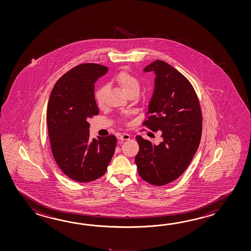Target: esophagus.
<instances>
[{"mask_svg":"<svg viewBox=\"0 0 251 251\" xmlns=\"http://www.w3.org/2000/svg\"><path fill=\"white\" fill-rule=\"evenodd\" d=\"M130 137H131V135L128 134V133H120V134L118 135V139H119L120 141H126V140H129Z\"/></svg>","mask_w":251,"mask_h":251,"instance_id":"34e87169","label":"esophagus"}]
</instances>
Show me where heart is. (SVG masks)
Returning a JSON list of instances; mask_svg holds the SVG:
<instances>
[{
    "label": "heart",
    "mask_w": 251,
    "mask_h": 251,
    "mask_svg": "<svg viewBox=\"0 0 251 251\" xmlns=\"http://www.w3.org/2000/svg\"><path fill=\"white\" fill-rule=\"evenodd\" d=\"M116 81L127 95L134 91L138 92L139 89H140V82H139L138 79L126 71L120 72L116 76ZM105 93H106L105 86H100V88H98L94 93V98H95L97 105L100 107L104 106Z\"/></svg>",
    "instance_id": "heart-1"
}]
</instances>
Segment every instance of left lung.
<instances>
[{
    "label": "left lung",
    "mask_w": 251,
    "mask_h": 251,
    "mask_svg": "<svg viewBox=\"0 0 251 251\" xmlns=\"http://www.w3.org/2000/svg\"><path fill=\"white\" fill-rule=\"evenodd\" d=\"M144 72L156 74L155 89L143 126L160 131L162 142L152 144L137 135L135 157L139 176L154 186L174 181L187 170L200 144L202 111L196 91L184 75L156 60Z\"/></svg>",
    "instance_id": "left-lung-1"
}]
</instances>
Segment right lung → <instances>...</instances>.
Wrapping results in <instances>:
<instances>
[{"mask_svg":"<svg viewBox=\"0 0 251 251\" xmlns=\"http://www.w3.org/2000/svg\"><path fill=\"white\" fill-rule=\"evenodd\" d=\"M107 70L101 64H79L56 81L49 97L47 121L53 159L75 181H93L103 176L115 152L117 137L111 134L91 140L88 122L99 115L94 83Z\"/></svg>","mask_w":251,"mask_h":251,"instance_id":"add662e5","label":"right lung"}]
</instances>
